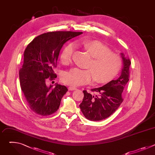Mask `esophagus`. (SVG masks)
<instances>
[{
	"mask_svg": "<svg viewBox=\"0 0 155 155\" xmlns=\"http://www.w3.org/2000/svg\"><path fill=\"white\" fill-rule=\"evenodd\" d=\"M68 89H69V91H73V90H77V88H76V87H75L69 86Z\"/></svg>",
	"mask_w": 155,
	"mask_h": 155,
	"instance_id": "esophagus-1",
	"label": "esophagus"
}]
</instances>
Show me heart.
<instances>
[{
	"label": "heart",
	"mask_w": 155,
	"mask_h": 155,
	"mask_svg": "<svg viewBox=\"0 0 155 155\" xmlns=\"http://www.w3.org/2000/svg\"><path fill=\"white\" fill-rule=\"evenodd\" d=\"M81 45L94 57L87 69L74 68L65 72L62 76V81L68 85L78 86L93 83H107L112 81L120 72L123 60L120 56L111 52L105 44L97 40L83 41ZM74 45L69 44L61 54V61L64 64L72 62Z\"/></svg>",
	"instance_id": "heart-1"
}]
</instances>
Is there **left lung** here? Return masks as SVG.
<instances>
[{
  "mask_svg": "<svg viewBox=\"0 0 155 155\" xmlns=\"http://www.w3.org/2000/svg\"><path fill=\"white\" fill-rule=\"evenodd\" d=\"M122 56L123 67L120 77L112 80L104 86L94 88L91 91L96 95H92L87 91H83L84 97L80 105V108L85 118L91 121H101L112 115L118 108L123 101L122 93L129 81V59Z\"/></svg>",
  "mask_w": 155,
  "mask_h": 155,
  "instance_id": "left-lung-1",
  "label": "left lung"
}]
</instances>
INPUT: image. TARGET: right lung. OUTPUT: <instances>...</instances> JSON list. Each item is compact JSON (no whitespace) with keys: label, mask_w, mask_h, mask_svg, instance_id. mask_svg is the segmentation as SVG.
Listing matches in <instances>:
<instances>
[{"label":"right lung","mask_w":155,"mask_h":155,"mask_svg":"<svg viewBox=\"0 0 155 155\" xmlns=\"http://www.w3.org/2000/svg\"><path fill=\"white\" fill-rule=\"evenodd\" d=\"M82 33L50 32L36 37L27 46L19 70V81L29 108L35 114L48 116L58 110L62 97L68 90L58 83L54 87L47 86V79L53 80L57 77L54 71L64 44Z\"/></svg>","instance_id":"add662e5"}]
</instances>
